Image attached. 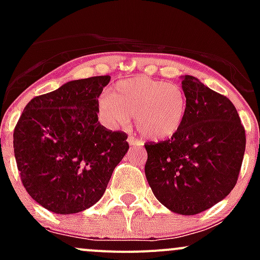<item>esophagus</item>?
<instances>
[{
	"mask_svg": "<svg viewBox=\"0 0 260 260\" xmlns=\"http://www.w3.org/2000/svg\"><path fill=\"white\" fill-rule=\"evenodd\" d=\"M127 142L129 143V146H136V145H140V141L136 140L135 137H132V136H129V137L127 138Z\"/></svg>",
	"mask_w": 260,
	"mask_h": 260,
	"instance_id": "obj_1",
	"label": "esophagus"
}]
</instances>
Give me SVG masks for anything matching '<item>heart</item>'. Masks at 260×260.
Here are the masks:
<instances>
[{
  "instance_id": "obj_1",
  "label": "heart",
  "mask_w": 260,
  "mask_h": 260,
  "mask_svg": "<svg viewBox=\"0 0 260 260\" xmlns=\"http://www.w3.org/2000/svg\"><path fill=\"white\" fill-rule=\"evenodd\" d=\"M187 107L180 85L145 75L118 81L98 99L99 114L109 127H124L133 114L141 135L152 141L174 137L183 125Z\"/></svg>"
}]
</instances>
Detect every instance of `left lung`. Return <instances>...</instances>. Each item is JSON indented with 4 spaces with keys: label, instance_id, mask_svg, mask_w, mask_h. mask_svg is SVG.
<instances>
[{
    "label": "left lung",
    "instance_id": "1",
    "mask_svg": "<svg viewBox=\"0 0 260 260\" xmlns=\"http://www.w3.org/2000/svg\"><path fill=\"white\" fill-rule=\"evenodd\" d=\"M187 114L174 137L146 143L145 174L157 200L181 215L203 212L237 185L245 129L234 104L185 75Z\"/></svg>",
    "mask_w": 260,
    "mask_h": 260
}]
</instances>
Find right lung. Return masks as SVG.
<instances>
[{"mask_svg": "<svg viewBox=\"0 0 260 260\" xmlns=\"http://www.w3.org/2000/svg\"><path fill=\"white\" fill-rule=\"evenodd\" d=\"M109 80V75L72 80L35 96L15 127L23 187L55 214H75L98 203L129 148L124 132L98 122V98Z\"/></svg>", "mask_w": 260, "mask_h": 260, "instance_id": "1", "label": "right lung"}]
</instances>
